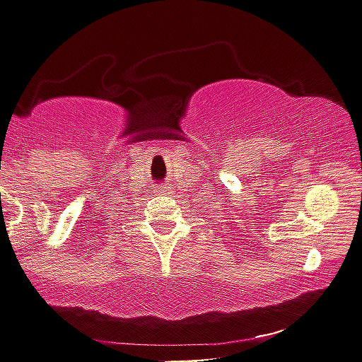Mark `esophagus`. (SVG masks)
Returning a JSON list of instances; mask_svg holds the SVG:
<instances>
[{"label":"esophagus","instance_id":"1","mask_svg":"<svg viewBox=\"0 0 362 362\" xmlns=\"http://www.w3.org/2000/svg\"><path fill=\"white\" fill-rule=\"evenodd\" d=\"M158 194L168 195V194H172V190H170V187H160V188H158Z\"/></svg>","mask_w":362,"mask_h":362}]
</instances>
